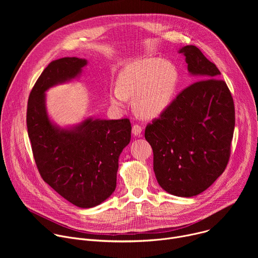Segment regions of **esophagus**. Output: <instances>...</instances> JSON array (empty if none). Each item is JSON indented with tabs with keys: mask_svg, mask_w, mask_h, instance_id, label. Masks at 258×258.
I'll return each instance as SVG.
<instances>
[{
	"mask_svg": "<svg viewBox=\"0 0 258 258\" xmlns=\"http://www.w3.org/2000/svg\"><path fill=\"white\" fill-rule=\"evenodd\" d=\"M142 126L141 125H138V124H136V125H134L133 126V135L134 136H136V137H141L142 136Z\"/></svg>",
	"mask_w": 258,
	"mask_h": 258,
	"instance_id": "34e87169",
	"label": "esophagus"
}]
</instances>
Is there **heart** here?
Masks as SVG:
<instances>
[{"label":"heart","instance_id":"obj_1","mask_svg":"<svg viewBox=\"0 0 258 258\" xmlns=\"http://www.w3.org/2000/svg\"><path fill=\"white\" fill-rule=\"evenodd\" d=\"M178 84L175 66L160 58H141L121 70L117 84L110 88L112 106L123 108L133 99L135 111L145 118H155L170 105Z\"/></svg>","mask_w":258,"mask_h":258}]
</instances>
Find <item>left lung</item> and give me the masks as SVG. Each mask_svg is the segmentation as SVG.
<instances>
[{
  "mask_svg": "<svg viewBox=\"0 0 258 258\" xmlns=\"http://www.w3.org/2000/svg\"><path fill=\"white\" fill-rule=\"evenodd\" d=\"M196 83L146 126L159 186L177 197L209 188L228 164L235 128V107L220 71L195 46L178 50Z\"/></svg>",
  "mask_w": 258,
  "mask_h": 258,
  "instance_id": "obj_1",
  "label": "left lung"
}]
</instances>
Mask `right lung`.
<instances>
[{
  "label": "right lung",
  "instance_id": "add662e5",
  "mask_svg": "<svg viewBox=\"0 0 258 258\" xmlns=\"http://www.w3.org/2000/svg\"><path fill=\"white\" fill-rule=\"evenodd\" d=\"M87 59L65 57L51 62L32 88L26 124L34 161L43 179L81 208L95 207L116 188L118 159L131 142L128 119L85 117L61 126L49 115L46 92L77 81Z\"/></svg>",
  "mask_w": 258,
  "mask_h": 258
}]
</instances>
